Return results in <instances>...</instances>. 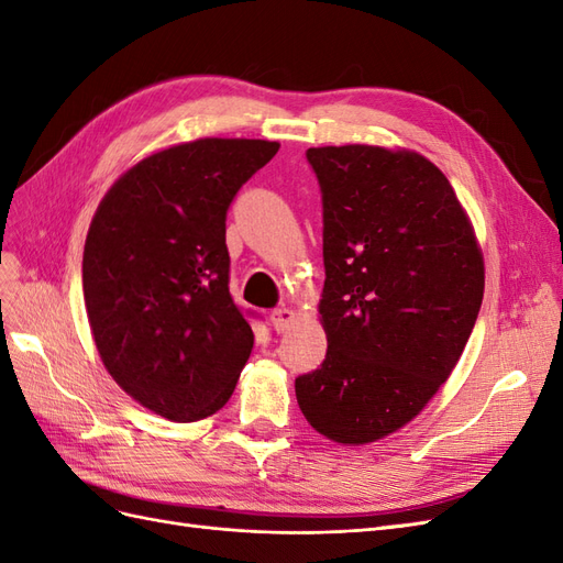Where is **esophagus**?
<instances>
[{
  "label": "esophagus",
  "mask_w": 563,
  "mask_h": 563,
  "mask_svg": "<svg viewBox=\"0 0 563 563\" xmlns=\"http://www.w3.org/2000/svg\"><path fill=\"white\" fill-rule=\"evenodd\" d=\"M269 321H272V327H275L277 333H284V331L291 329V323L296 321V312L288 310V308H275L269 312Z\"/></svg>",
  "instance_id": "1"
}]
</instances>
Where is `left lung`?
I'll use <instances>...</instances> for the list:
<instances>
[{
  "mask_svg": "<svg viewBox=\"0 0 563 563\" xmlns=\"http://www.w3.org/2000/svg\"><path fill=\"white\" fill-rule=\"evenodd\" d=\"M323 209L329 350L296 378L312 428L368 444L413 420L463 354L484 258L449 178L418 152L310 147Z\"/></svg>",
  "mask_w": 563,
  "mask_h": 563,
  "instance_id": "1",
  "label": "left lung"
}]
</instances>
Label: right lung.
I'll return each instance as SVG.
<instances>
[{
  "instance_id": "right-lung-1",
  "label": "right lung",
  "mask_w": 563,
  "mask_h": 563,
  "mask_svg": "<svg viewBox=\"0 0 563 563\" xmlns=\"http://www.w3.org/2000/svg\"><path fill=\"white\" fill-rule=\"evenodd\" d=\"M279 143L199 139L145 157L100 201L84 244L96 347L126 395L195 422L228 404L253 350L230 296L225 218Z\"/></svg>"
}]
</instances>
